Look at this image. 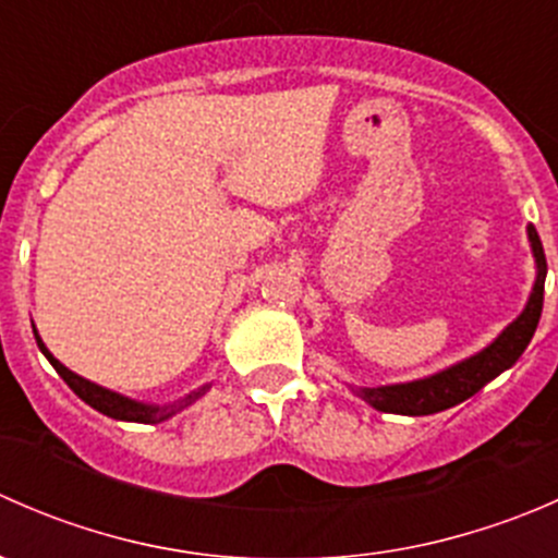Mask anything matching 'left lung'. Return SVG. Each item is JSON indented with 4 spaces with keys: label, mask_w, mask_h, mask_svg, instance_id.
<instances>
[{
    "label": "left lung",
    "mask_w": 558,
    "mask_h": 558,
    "mask_svg": "<svg viewBox=\"0 0 558 558\" xmlns=\"http://www.w3.org/2000/svg\"><path fill=\"white\" fill-rule=\"evenodd\" d=\"M529 240H532L534 258H537V280H534V291L529 296V305L486 351L477 356L466 359V362L456 364L451 369L432 375V378L413 380V384L399 386H380V388H359L364 399L373 404L380 413H399V415H429L440 413V410L453 408V404L464 402L472 393L481 391L488 380L497 378L508 367L519 362V356L526 351L529 340H532L534 329L539 324V313H543V291H545V251L539 243L537 229L529 227Z\"/></svg>",
    "instance_id": "obj_1"
}]
</instances>
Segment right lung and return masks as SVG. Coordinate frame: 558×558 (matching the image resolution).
Here are the masks:
<instances>
[{"mask_svg":"<svg viewBox=\"0 0 558 558\" xmlns=\"http://www.w3.org/2000/svg\"><path fill=\"white\" fill-rule=\"evenodd\" d=\"M35 337H37L39 351H43V353H45V359H48V362L53 364L56 373H59L61 378H64V384L70 386L72 391H75L77 397L83 399V402L92 404V408H94V410H99V413L110 415V418H118V421H134V424H159V421L170 418V415L174 413V410L185 408V404H191V402H194V399H199L202 393L207 391V386H205V388H199V391L189 393V397H185L183 402H178V404H167V408H156V404L134 402V399H126V397H121V393L107 391V388L97 386V384H92V380L81 378V375L70 373V369H66L64 364L59 362V359H53V353H50L48 348L43 345V340H39V335H35Z\"/></svg>","mask_w":558,"mask_h":558,"instance_id":"1","label":"right lung"}]
</instances>
